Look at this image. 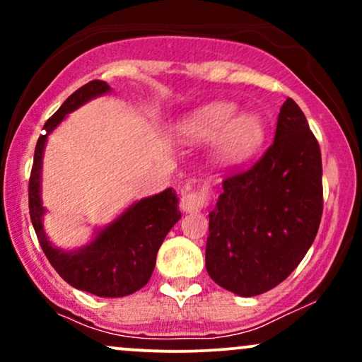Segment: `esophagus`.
I'll return each instance as SVG.
<instances>
[{
    "instance_id": "1",
    "label": "esophagus",
    "mask_w": 362,
    "mask_h": 362,
    "mask_svg": "<svg viewBox=\"0 0 362 362\" xmlns=\"http://www.w3.org/2000/svg\"><path fill=\"white\" fill-rule=\"evenodd\" d=\"M211 199V190L209 187H201L197 190H189V192L182 194L180 197V209L184 213H199L201 209H204Z\"/></svg>"
}]
</instances>
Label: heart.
<instances>
[{"mask_svg": "<svg viewBox=\"0 0 362 362\" xmlns=\"http://www.w3.org/2000/svg\"><path fill=\"white\" fill-rule=\"evenodd\" d=\"M177 134L192 143L213 139L216 161L223 167H236L260 149L265 122L253 112L236 114V105L231 102H213L178 122Z\"/></svg>", "mask_w": 362, "mask_h": 362, "instance_id": "b5f03b06", "label": "heart"}]
</instances>
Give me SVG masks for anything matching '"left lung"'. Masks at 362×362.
Here are the masks:
<instances>
[{
	"label": "left lung",
	"instance_id": "1",
	"mask_svg": "<svg viewBox=\"0 0 362 362\" xmlns=\"http://www.w3.org/2000/svg\"><path fill=\"white\" fill-rule=\"evenodd\" d=\"M322 213L318 141L298 103L288 98L264 156L224 178L209 213L207 274L245 298L276 288L306 255Z\"/></svg>",
	"mask_w": 362,
	"mask_h": 362
}]
</instances>
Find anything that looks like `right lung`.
<instances>
[{"instance_id":"right-lung-1","label":"right lung","mask_w":362,"mask_h":362,"mask_svg":"<svg viewBox=\"0 0 362 362\" xmlns=\"http://www.w3.org/2000/svg\"><path fill=\"white\" fill-rule=\"evenodd\" d=\"M109 91L110 86L102 80L86 83L69 95L56 114L44 124L45 132L37 141L34 165L28 180V209L40 247L62 279L73 288L86 291L95 296L122 298L148 284L156 264L158 248L182 216L177 209V194L172 189H167L134 202L117 219L102 228L88 245L73 252L52 247L47 240L42 226L45 209L40 199L42 156L47 136L59 126L69 112Z\"/></svg>"}]
</instances>
